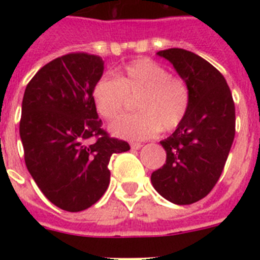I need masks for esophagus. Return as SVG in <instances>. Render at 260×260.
Segmentation results:
<instances>
[{
	"instance_id": "1",
	"label": "esophagus",
	"mask_w": 260,
	"mask_h": 260,
	"mask_svg": "<svg viewBox=\"0 0 260 260\" xmlns=\"http://www.w3.org/2000/svg\"><path fill=\"white\" fill-rule=\"evenodd\" d=\"M142 146H143L142 143H132L133 150H139V148H142Z\"/></svg>"
}]
</instances>
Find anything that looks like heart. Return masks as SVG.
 <instances>
[{
    "label": "heart",
    "instance_id": "obj_1",
    "mask_svg": "<svg viewBox=\"0 0 260 260\" xmlns=\"http://www.w3.org/2000/svg\"><path fill=\"white\" fill-rule=\"evenodd\" d=\"M93 104L105 119H114L127 109L130 99H138L141 113L126 116L110 125V133L128 141H143L161 128L171 132L185 119L190 91L182 78L169 74L151 59H135L114 78L99 79L92 89Z\"/></svg>",
    "mask_w": 260,
    "mask_h": 260
}]
</instances>
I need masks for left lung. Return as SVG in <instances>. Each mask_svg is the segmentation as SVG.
I'll return each mask as SVG.
<instances>
[{"instance_id": "8db88e82", "label": "left lung", "mask_w": 260, "mask_h": 260, "mask_svg": "<svg viewBox=\"0 0 260 260\" xmlns=\"http://www.w3.org/2000/svg\"><path fill=\"white\" fill-rule=\"evenodd\" d=\"M171 62L190 91L185 119L160 142L167 160L151 174L162 198L174 204L203 199L219 181L236 134V109L226 80L210 62L180 48L157 52Z\"/></svg>"}]
</instances>
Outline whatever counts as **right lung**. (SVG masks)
I'll return each instance as SVG.
<instances>
[{
    "instance_id": "right-lung-1",
    "label": "right lung",
    "mask_w": 260,
    "mask_h": 260,
    "mask_svg": "<svg viewBox=\"0 0 260 260\" xmlns=\"http://www.w3.org/2000/svg\"><path fill=\"white\" fill-rule=\"evenodd\" d=\"M102 57L69 53L40 69L27 84L19 134L24 161L41 192L69 212L91 207L107 191L110 156L130 150L103 130L92 89Z\"/></svg>"
}]
</instances>
